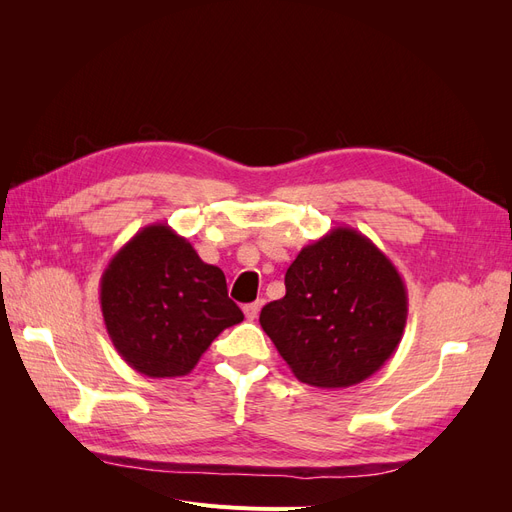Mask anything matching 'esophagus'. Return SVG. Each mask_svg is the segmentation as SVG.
Returning a JSON list of instances; mask_svg holds the SVG:
<instances>
[{
    "label": "esophagus",
    "mask_w": 512,
    "mask_h": 512,
    "mask_svg": "<svg viewBox=\"0 0 512 512\" xmlns=\"http://www.w3.org/2000/svg\"><path fill=\"white\" fill-rule=\"evenodd\" d=\"M260 307H262V301L247 303V305L243 307V314H245V318H247V320H256V318H258V312H260Z\"/></svg>",
    "instance_id": "obj_1"
}]
</instances>
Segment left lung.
I'll use <instances>...</instances> for the list:
<instances>
[{"mask_svg":"<svg viewBox=\"0 0 512 512\" xmlns=\"http://www.w3.org/2000/svg\"><path fill=\"white\" fill-rule=\"evenodd\" d=\"M284 284V297L262 307L260 327L301 382L346 389L395 354L408 320L406 284L359 230L337 226L305 245Z\"/></svg>","mask_w":512,"mask_h":512,"instance_id":"1","label":"left lung"}]
</instances>
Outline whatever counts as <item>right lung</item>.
<instances>
[{
  "instance_id": "obj_1",
  "label": "right lung",
  "mask_w": 512,
  "mask_h": 512,
  "mask_svg": "<svg viewBox=\"0 0 512 512\" xmlns=\"http://www.w3.org/2000/svg\"><path fill=\"white\" fill-rule=\"evenodd\" d=\"M100 307L121 359L149 378L190 374L213 339L243 320L222 269L168 224L138 230L111 258Z\"/></svg>"
}]
</instances>
